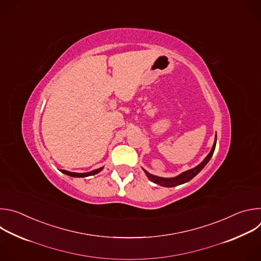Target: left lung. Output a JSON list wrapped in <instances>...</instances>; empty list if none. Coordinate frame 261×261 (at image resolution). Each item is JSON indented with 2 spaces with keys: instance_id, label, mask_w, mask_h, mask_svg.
<instances>
[{
  "instance_id": "left-lung-1",
  "label": "left lung",
  "mask_w": 261,
  "mask_h": 261,
  "mask_svg": "<svg viewBox=\"0 0 261 261\" xmlns=\"http://www.w3.org/2000/svg\"><path fill=\"white\" fill-rule=\"evenodd\" d=\"M217 136V135H216ZM216 142H217V137L215 138V142L213 144V147L211 152L208 153V155L205 157V159L200 163L198 164L196 167L192 168V169H189L187 171H185L180 174H178L177 176H174V177H170V178H167V177H161V176H157V175H153L151 173H148L146 170L143 169V171L145 172L146 176L148 177V179H150L151 181L155 182V184H158L160 186H163V187H174V186H177V185H181V184H185L189 181L190 179H192L196 174H198V172L201 171V169L207 164V162L211 160L213 154H214V151H215V147H216Z\"/></svg>"
}]
</instances>
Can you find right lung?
<instances>
[{
  "label": "right lung",
  "mask_w": 261,
  "mask_h": 261,
  "mask_svg": "<svg viewBox=\"0 0 261 261\" xmlns=\"http://www.w3.org/2000/svg\"><path fill=\"white\" fill-rule=\"evenodd\" d=\"M103 169V167L101 168H98V169H95V170H92L90 172H84V173H77V172H70V171H67V170H63L61 169V172L67 174V175H70V176H73V177H86V176H90V175H94V174H97L98 172H100L101 170Z\"/></svg>",
  "instance_id": "add662e5"
}]
</instances>
